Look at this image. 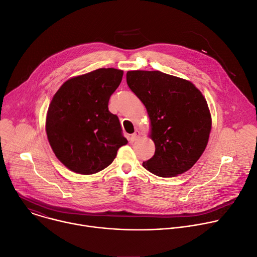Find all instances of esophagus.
Segmentation results:
<instances>
[{
    "mask_svg": "<svg viewBox=\"0 0 257 257\" xmlns=\"http://www.w3.org/2000/svg\"><path fill=\"white\" fill-rule=\"evenodd\" d=\"M139 137H140V132L139 131H136L133 135H131V137H130V141H131V143H134V142H136L138 139H139Z\"/></svg>",
    "mask_w": 257,
    "mask_h": 257,
    "instance_id": "1",
    "label": "esophagus"
}]
</instances>
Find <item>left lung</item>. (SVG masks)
<instances>
[{
  "label": "left lung",
  "mask_w": 257,
  "mask_h": 257,
  "mask_svg": "<svg viewBox=\"0 0 257 257\" xmlns=\"http://www.w3.org/2000/svg\"><path fill=\"white\" fill-rule=\"evenodd\" d=\"M126 82L151 121L155 153L143 166L161 178L186 173L208 143L211 115L205 98L191 81L157 70L127 71Z\"/></svg>",
  "instance_id": "8db88e82"
}]
</instances>
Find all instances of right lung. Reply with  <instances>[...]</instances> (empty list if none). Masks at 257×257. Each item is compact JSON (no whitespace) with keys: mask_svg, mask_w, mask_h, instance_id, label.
<instances>
[{"mask_svg":"<svg viewBox=\"0 0 257 257\" xmlns=\"http://www.w3.org/2000/svg\"><path fill=\"white\" fill-rule=\"evenodd\" d=\"M123 71L99 68L65 81L54 95L46 132L56 155L71 172L93 175L106 168L127 144L119 119L108 109Z\"/></svg>","mask_w":257,"mask_h":257,"instance_id":"right-lung-1","label":"right lung"}]
</instances>
